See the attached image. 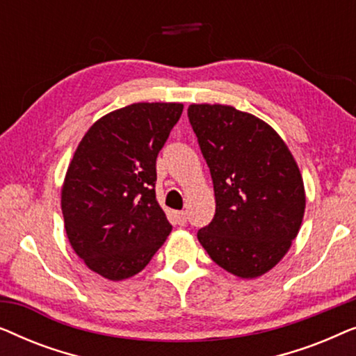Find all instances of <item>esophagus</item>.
Returning <instances> with one entry per match:
<instances>
[{
  "instance_id": "esophagus-1",
  "label": "esophagus",
  "mask_w": 356,
  "mask_h": 356,
  "mask_svg": "<svg viewBox=\"0 0 356 356\" xmlns=\"http://www.w3.org/2000/svg\"><path fill=\"white\" fill-rule=\"evenodd\" d=\"M173 217H175V222H177L179 227H184L188 223V216H186V212H184V211L173 212Z\"/></svg>"
}]
</instances>
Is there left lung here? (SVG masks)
Here are the masks:
<instances>
[{"label": "left lung", "mask_w": 356, "mask_h": 356, "mask_svg": "<svg viewBox=\"0 0 356 356\" xmlns=\"http://www.w3.org/2000/svg\"><path fill=\"white\" fill-rule=\"evenodd\" d=\"M188 118L211 170L216 216L197 232L211 259L243 279L270 270L298 235L305 188L280 136L227 105H191Z\"/></svg>", "instance_id": "1"}]
</instances>
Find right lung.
Here are the masks:
<instances>
[{
	"mask_svg": "<svg viewBox=\"0 0 356 356\" xmlns=\"http://www.w3.org/2000/svg\"><path fill=\"white\" fill-rule=\"evenodd\" d=\"M181 113V104L128 105L100 118L77 145L61 191L66 235L105 279L138 274L172 232L155 199V165Z\"/></svg>",
	"mask_w": 356,
	"mask_h": 356,
	"instance_id": "obj_1",
	"label": "right lung"
}]
</instances>
